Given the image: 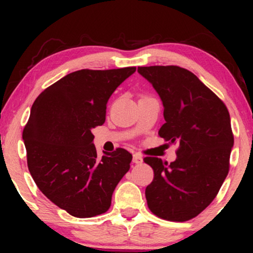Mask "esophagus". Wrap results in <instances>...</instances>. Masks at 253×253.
Instances as JSON below:
<instances>
[{
    "label": "esophagus",
    "instance_id": "obj_1",
    "mask_svg": "<svg viewBox=\"0 0 253 253\" xmlns=\"http://www.w3.org/2000/svg\"><path fill=\"white\" fill-rule=\"evenodd\" d=\"M133 162H134L135 164H141L144 162V159L139 153H134V155H133Z\"/></svg>",
    "mask_w": 253,
    "mask_h": 253
}]
</instances>
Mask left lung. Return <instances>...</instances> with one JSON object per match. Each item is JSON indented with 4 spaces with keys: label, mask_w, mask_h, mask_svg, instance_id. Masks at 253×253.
Listing matches in <instances>:
<instances>
[{
    "label": "left lung",
    "mask_w": 253,
    "mask_h": 253,
    "mask_svg": "<svg viewBox=\"0 0 253 253\" xmlns=\"http://www.w3.org/2000/svg\"><path fill=\"white\" fill-rule=\"evenodd\" d=\"M138 72L158 92L165 124L158 134L179 144L175 162L146 157L155 177L145 190L150 211L170 221L199 215L219 193L233 147L223 102L193 72L179 66H141Z\"/></svg>",
    "instance_id": "left-lung-1"
}]
</instances>
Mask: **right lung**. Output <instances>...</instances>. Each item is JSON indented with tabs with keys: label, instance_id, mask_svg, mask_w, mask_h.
Returning <instances> with one entry per match:
<instances>
[{
	"label": "right lung",
	"instance_id": "1",
	"mask_svg": "<svg viewBox=\"0 0 253 253\" xmlns=\"http://www.w3.org/2000/svg\"><path fill=\"white\" fill-rule=\"evenodd\" d=\"M135 68L78 70L45 89L31 109L22 139L34 182L50 201L72 216L109 210L115 187L132 155L117 149L98 158L92 128L106 121L107 102Z\"/></svg>",
	"mask_w": 253,
	"mask_h": 253
}]
</instances>
